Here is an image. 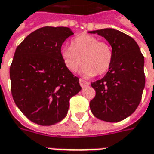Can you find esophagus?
<instances>
[{
  "label": "esophagus",
  "instance_id": "1",
  "mask_svg": "<svg viewBox=\"0 0 154 154\" xmlns=\"http://www.w3.org/2000/svg\"><path fill=\"white\" fill-rule=\"evenodd\" d=\"M79 84L81 85V87H85V86H88L90 84V83L87 82V81H85L84 79H82V78H80L79 79Z\"/></svg>",
  "mask_w": 154,
  "mask_h": 154
}]
</instances>
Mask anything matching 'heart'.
Wrapping results in <instances>:
<instances>
[{"label": "heart", "instance_id": "heart-1", "mask_svg": "<svg viewBox=\"0 0 154 154\" xmlns=\"http://www.w3.org/2000/svg\"><path fill=\"white\" fill-rule=\"evenodd\" d=\"M61 56L67 70L75 72L84 64L81 73L85 77L103 76L110 69L113 49L109 43L99 41L89 34H81L71 40L70 47H64Z\"/></svg>", "mask_w": 154, "mask_h": 154}]
</instances>
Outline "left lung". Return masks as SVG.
Returning <instances> with one entry per match:
<instances>
[{
	"label": "left lung",
	"mask_w": 154,
	"mask_h": 154,
	"mask_svg": "<svg viewBox=\"0 0 154 154\" xmlns=\"http://www.w3.org/2000/svg\"><path fill=\"white\" fill-rule=\"evenodd\" d=\"M89 32L108 40L114 54L107 74L91 83L96 96L90 101V110L104 122H121L140 103L145 87L143 55L135 40L120 31L106 28Z\"/></svg>",
	"instance_id": "obj_1"
}]
</instances>
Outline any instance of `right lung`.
Wrapping results in <instances>:
<instances>
[{"label":"right lung","mask_w":154,"mask_h":154,"mask_svg":"<svg viewBox=\"0 0 154 154\" xmlns=\"http://www.w3.org/2000/svg\"><path fill=\"white\" fill-rule=\"evenodd\" d=\"M71 35L69 27L44 26L17 46L10 66L11 92L19 109L34 123L62 121L70 99L82 89L61 56V46Z\"/></svg>","instance_id":"right-lung-1"}]
</instances>
